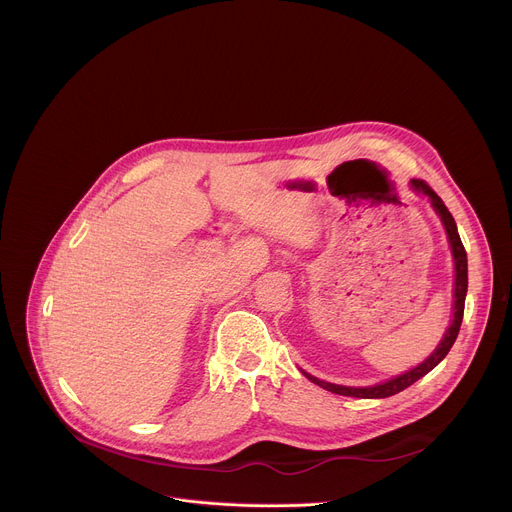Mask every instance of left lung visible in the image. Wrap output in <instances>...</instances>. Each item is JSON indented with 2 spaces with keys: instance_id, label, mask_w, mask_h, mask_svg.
<instances>
[{
  "instance_id": "obj_1",
  "label": "left lung",
  "mask_w": 512,
  "mask_h": 512,
  "mask_svg": "<svg viewBox=\"0 0 512 512\" xmlns=\"http://www.w3.org/2000/svg\"><path fill=\"white\" fill-rule=\"evenodd\" d=\"M411 188L419 194H425L429 200H431V206L433 210L437 212V216L442 218L444 223V229H446V235H448V241H450V247H452V255H454V265H456V281H454V320L448 328V332L444 334V340L437 344V348L429 354V358H425L419 367L391 379V381H385V383H379L375 387H344V385H334V383H326V381H320L308 373H304L314 385L330 391V393H336V395H344V397H358V399H385V397H391V395H397L401 393L403 389L411 387L415 381H419L421 377H425L429 371H433L437 364H440L446 354L450 352V348L454 346L456 338H458V332H460V326H462V318H464V304H466V291H468V259H466V249L462 245V239L458 235V227H456V221L454 216L450 214L448 206L444 204V200L437 196L429 186L427 182L423 180H411Z\"/></svg>"
}]
</instances>
